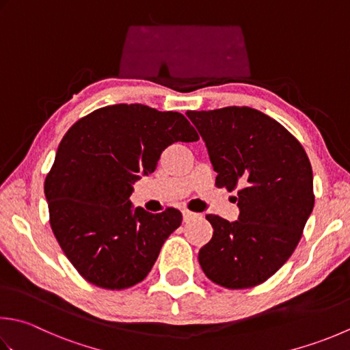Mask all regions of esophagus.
Listing matches in <instances>:
<instances>
[{"label":"esophagus","mask_w":350,"mask_h":350,"mask_svg":"<svg viewBox=\"0 0 350 350\" xmlns=\"http://www.w3.org/2000/svg\"><path fill=\"white\" fill-rule=\"evenodd\" d=\"M182 214H183V221H185V223H188V221L193 220V218L198 217V214H196V212H191V211H188V209L182 211Z\"/></svg>","instance_id":"esophagus-1"}]
</instances>
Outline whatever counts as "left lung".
<instances>
[{"instance_id":"left-lung-1","label":"left lung","mask_w":350,"mask_h":350,"mask_svg":"<svg viewBox=\"0 0 350 350\" xmlns=\"http://www.w3.org/2000/svg\"><path fill=\"white\" fill-rule=\"evenodd\" d=\"M187 115L206 144L217 188L238 189L237 221L206 215L214 234L198 262L217 285L252 288L275 275L302 238L314 208L310 159L288 130L256 109Z\"/></svg>"}]
</instances>
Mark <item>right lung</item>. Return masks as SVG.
Returning a JSON list of instances; mask_svg holds the SVG:
<instances>
[{"label":"right lung","instance_id":"obj_1","mask_svg":"<svg viewBox=\"0 0 350 350\" xmlns=\"http://www.w3.org/2000/svg\"><path fill=\"white\" fill-rule=\"evenodd\" d=\"M197 139L182 113L144 105L97 109L65 133L44 189L54 237L88 282L124 290L146 279L182 214L133 208V183L171 144Z\"/></svg>","mask_w":350,"mask_h":350}]
</instances>
